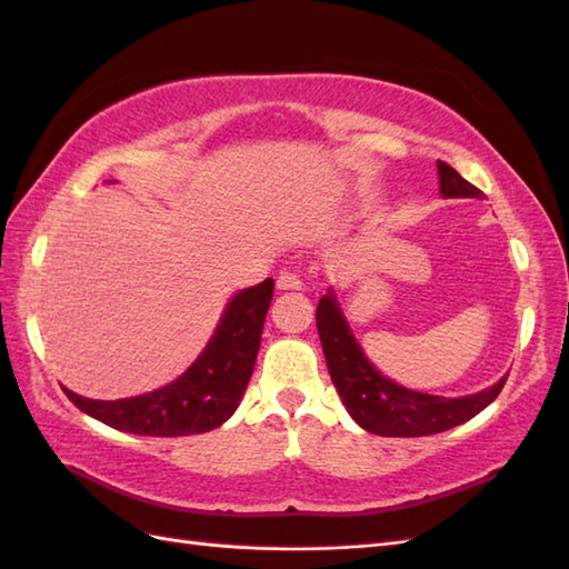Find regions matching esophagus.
I'll return each mask as SVG.
<instances>
[{
  "mask_svg": "<svg viewBox=\"0 0 569 569\" xmlns=\"http://www.w3.org/2000/svg\"><path fill=\"white\" fill-rule=\"evenodd\" d=\"M276 288H278V291H300V288H303V281H300L298 273L283 271V273H278V278H276Z\"/></svg>",
  "mask_w": 569,
  "mask_h": 569,
  "instance_id": "esophagus-1",
  "label": "esophagus"
}]
</instances>
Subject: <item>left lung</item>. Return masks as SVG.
I'll return each mask as SVG.
<instances>
[{"label":"left lung","instance_id":"obj_1","mask_svg":"<svg viewBox=\"0 0 569 569\" xmlns=\"http://www.w3.org/2000/svg\"><path fill=\"white\" fill-rule=\"evenodd\" d=\"M437 167L443 197L483 199L481 189L466 182L451 164L439 160ZM316 322L330 380L342 397V405L365 431L377 433V437H429V433L459 427L491 405L508 380L506 375L493 387L453 399L415 392V389L387 380L365 358L332 291L320 298Z\"/></svg>","mask_w":569,"mask_h":569}]
</instances>
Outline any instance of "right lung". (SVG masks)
Listing matches in <instances>:
<instances>
[{"label": "right lung", "instance_id": "1", "mask_svg": "<svg viewBox=\"0 0 569 569\" xmlns=\"http://www.w3.org/2000/svg\"><path fill=\"white\" fill-rule=\"evenodd\" d=\"M271 298L273 278L233 296L204 352L182 377L154 392L116 402L63 392L88 417L140 437H189L217 429L239 407L251 380Z\"/></svg>", "mask_w": 569, "mask_h": 569}]
</instances>
